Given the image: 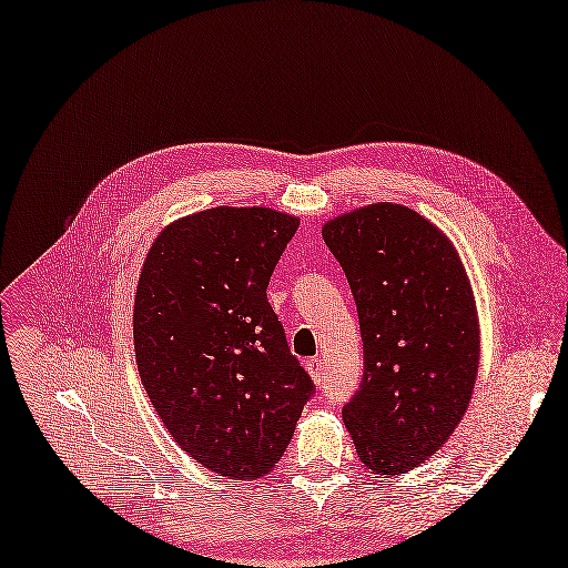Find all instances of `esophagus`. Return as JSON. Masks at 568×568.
<instances>
[{
  "label": "esophagus",
  "mask_w": 568,
  "mask_h": 568,
  "mask_svg": "<svg viewBox=\"0 0 568 568\" xmlns=\"http://www.w3.org/2000/svg\"><path fill=\"white\" fill-rule=\"evenodd\" d=\"M306 372H308L311 381H313V383H317V385L325 381V374H323V362H320V357H311V359H306Z\"/></svg>",
  "instance_id": "1"
}]
</instances>
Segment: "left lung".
<instances>
[{
    "label": "left lung",
    "mask_w": 568,
    "mask_h": 568,
    "mask_svg": "<svg viewBox=\"0 0 568 568\" xmlns=\"http://www.w3.org/2000/svg\"><path fill=\"white\" fill-rule=\"evenodd\" d=\"M351 283L364 378L343 423L366 468L399 476L429 459L471 402L480 325L450 239L408 206L378 202L323 225Z\"/></svg>",
    "instance_id": "left-lung-1"
}]
</instances>
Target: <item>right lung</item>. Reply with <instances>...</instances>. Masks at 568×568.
I'll use <instances>...</instances> for the list:
<instances>
[{
	"mask_svg": "<svg viewBox=\"0 0 568 568\" xmlns=\"http://www.w3.org/2000/svg\"><path fill=\"white\" fill-rule=\"evenodd\" d=\"M300 217L215 206L153 241L134 294V353L162 425L234 480L278 464L313 381L287 348L266 285Z\"/></svg>",
	"mask_w": 568,
	"mask_h": 568,
	"instance_id": "add662e5",
	"label": "right lung"
}]
</instances>
